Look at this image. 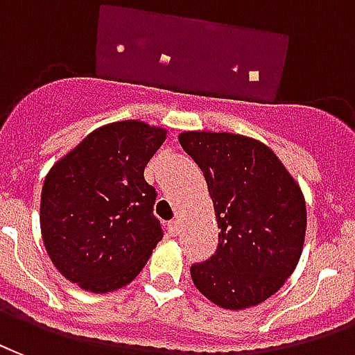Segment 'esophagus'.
I'll list each match as a JSON object with an SVG mask.
<instances>
[{
  "label": "esophagus",
  "mask_w": 355,
  "mask_h": 355,
  "mask_svg": "<svg viewBox=\"0 0 355 355\" xmlns=\"http://www.w3.org/2000/svg\"><path fill=\"white\" fill-rule=\"evenodd\" d=\"M168 227H170V232H172V236H178V234H180V219H174V221H170V225H168Z\"/></svg>",
  "instance_id": "esophagus-1"
}]
</instances>
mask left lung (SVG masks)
I'll list each match as a JSON object with an SVG mask.
<instances>
[{"instance_id":"8db88e82","label":"left lung","mask_w":355,"mask_h":355,"mask_svg":"<svg viewBox=\"0 0 355 355\" xmlns=\"http://www.w3.org/2000/svg\"><path fill=\"white\" fill-rule=\"evenodd\" d=\"M183 151L202 170L219 244L191 266L196 289L227 310L274 295L301 259L306 204L299 183L257 139L229 132H183Z\"/></svg>"}]
</instances>
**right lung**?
<instances>
[{"label":"right lung","mask_w":355,"mask_h":355,"mask_svg":"<svg viewBox=\"0 0 355 355\" xmlns=\"http://www.w3.org/2000/svg\"><path fill=\"white\" fill-rule=\"evenodd\" d=\"M164 139V128L141 121L111 123L51 168L41 191V234L69 282L107 293L146 266L164 232L144 170Z\"/></svg>","instance_id":"obj_1"}]
</instances>
